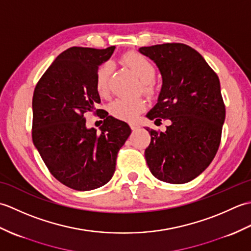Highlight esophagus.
<instances>
[{"instance_id":"obj_1","label":"esophagus","mask_w":251,"mask_h":251,"mask_svg":"<svg viewBox=\"0 0 251 251\" xmlns=\"http://www.w3.org/2000/svg\"><path fill=\"white\" fill-rule=\"evenodd\" d=\"M130 127H131V129L132 130H137L138 128H139V125H138V124H135V123H131V124H130Z\"/></svg>"}]
</instances>
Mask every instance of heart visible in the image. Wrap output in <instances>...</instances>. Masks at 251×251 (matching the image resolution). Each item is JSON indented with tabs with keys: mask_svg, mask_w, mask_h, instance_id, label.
<instances>
[{
	"mask_svg": "<svg viewBox=\"0 0 251 251\" xmlns=\"http://www.w3.org/2000/svg\"><path fill=\"white\" fill-rule=\"evenodd\" d=\"M123 63L134 72L135 75L141 81L142 92L152 94L155 88L153 78L155 76V67L153 63L141 54L138 52H128L123 56ZM112 72L111 63L105 62L101 65L95 76V87L97 93L105 97L109 94V84ZM146 108L145 100L141 98L115 99L109 106L110 113L120 120L132 121L140 112Z\"/></svg>",
	"mask_w": 251,
	"mask_h": 251,
	"instance_id": "b5f03b06",
	"label": "heart"
}]
</instances>
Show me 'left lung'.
Instances as JSON below:
<instances>
[{
	"label": "left lung",
	"instance_id": "left-lung-1",
	"mask_svg": "<svg viewBox=\"0 0 251 251\" xmlns=\"http://www.w3.org/2000/svg\"><path fill=\"white\" fill-rule=\"evenodd\" d=\"M139 52L154 61L163 78L157 102L147 117L170 122L164 132L146 127L151 135L147 164L158 180L186 183L209 166L220 146L226 106L219 77L185 44L140 47Z\"/></svg>",
	"mask_w": 251,
	"mask_h": 251
}]
</instances>
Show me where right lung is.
Here are the masks:
<instances>
[{
    "label": "right lung",
    "instance_id": "add662e5",
    "mask_svg": "<svg viewBox=\"0 0 251 251\" xmlns=\"http://www.w3.org/2000/svg\"><path fill=\"white\" fill-rule=\"evenodd\" d=\"M115 46L105 50L71 47L58 56L36 84L32 111V140L50 174L76 191L108 183L116 157L131 129L127 123L102 117L100 132L86 126L85 113L100 103L95 87L99 66L110 59ZM103 110H97L100 112Z\"/></svg>",
    "mask_w": 251,
    "mask_h": 251
}]
</instances>
